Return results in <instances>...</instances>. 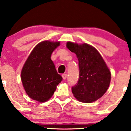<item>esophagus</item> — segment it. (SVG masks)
Masks as SVG:
<instances>
[{"label":"esophagus","instance_id":"1","mask_svg":"<svg viewBox=\"0 0 131 131\" xmlns=\"http://www.w3.org/2000/svg\"><path fill=\"white\" fill-rule=\"evenodd\" d=\"M62 77L63 79L65 80V79H66V78H67V74H62Z\"/></svg>","mask_w":131,"mask_h":131}]
</instances>
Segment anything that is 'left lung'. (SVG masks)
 Returning <instances> with one entry per match:
<instances>
[{"mask_svg": "<svg viewBox=\"0 0 131 131\" xmlns=\"http://www.w3.org/2000/svg\"><path fill=\"white\" fill-rule=\"evenodd\" d=\"M67 48L76 54L79 60L78 82L72 88L75 98L84 103H91L106 92L111 82V73L106 63L95 47L88 43L67 42Z\"/></svg>", "mask_w": 131, "mask_h": 131, "instance_id": "8db88e82", "label": "left lung"}]
</instances>
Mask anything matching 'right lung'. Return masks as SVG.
Here are the masks:
<instances>
[{
  "mask_svg": "<svg viewBox=\"0 0 131 131\" xmlns=\"http://www.w3.org/2000/svg\"><path fill=\"white\" fill-rule=\"evenodd\" d=\"M59 46V41L40 42L24 64L21 81L26 94L32 99L39 102L47 101L62 80L50 59L52 53Z\"/></svg>",
  "mask_w": 131,
  "mask_h": 131,
  "instance_id": "1",
  "label": "right lung"
}]
</instances>
